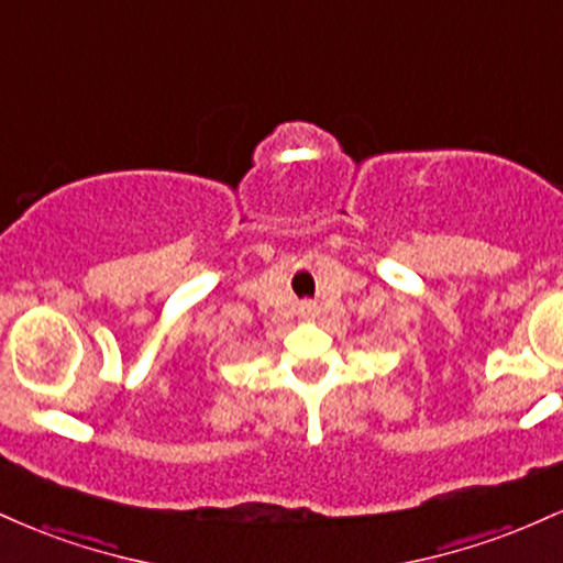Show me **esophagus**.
<instances>
[{"instance_id": "esophagus-1", "label": "esophagus", "mask_w": 563, "mask_h": 563, "mask_svg": "<svg viewBox=\"0 0 563 563\" xmlns=\"http://www.w3.org/2000/svg\"><path fill=\"white\" fill-rule=\"evenodd\" d=\"M301 314H303V318H312V314H318V303L301 301Z\"/></svg>"}]
</instances>
